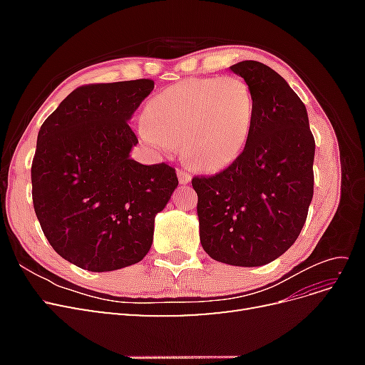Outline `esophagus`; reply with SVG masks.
I'll return each mask as SVG.
<instances>
[{"mask_svg": "<svg viewBox=\"0 0 365 365\" xmlns=\"http://www.w3.org/2000/svg\"><path fill=\"white\" fill-rule=\"evenodd\" d=\"M178 180L181 184H189L192 181V175L185 169H178Z\"/></svg>", "mask_w": 365, "mask_h": 365, "instance_id": "34e87169", "label": "esophagus"}]
</instances>
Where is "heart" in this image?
Returning a JSON list of instances; mask_svg holds the SVG:
<instances>
[{
  "instance_id": "b5f03b06",
  "label": "heart",
  "mask_w": 365,
  "mask_h": 365,
  "mask_svg": "<svg viewBox=\"0 0 365 365\" xmlns=\"http://www.w3.org/2000/svg\"><path fill=\"white\" fill-rule=\"evenodd\" d=\"M256 103L239 77H195L148 102L141 135L163 149L181 146L182 155L205 170L227 168L244 152Z\"/></svg>"
}]
</instances>
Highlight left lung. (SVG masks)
Listing matches in <instances>:
<instances>
[{
  "label": "left lung",
  "mask_w": 365,
  "mask_h": 365,
  "mask_svg": "<svg viewBox=\"0 0 365 365\" xmlns=\"http://www.w3.org/2000/svg\"><path fill=\"white\" fill-rule=\"evenodd\" d=\"M251 88L256 113L244 152L220 172L196 175L200 239L210 257L260 267L289 250L314 196L315 140L306 106L257 61L231 65Z\"/></svg>",
  "instance_id": "obj_1"
}]
</instances>
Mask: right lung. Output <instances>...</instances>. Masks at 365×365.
Wrapping results in <instances>:
<instances>
[{
	"mask_svg": "<svg viewBox=\"0 0 365 365\" xmlns=\"http://www.w3.org/2000/svg\"><path fill=\"white\" fill-rule=\"evenodd\" d=\"M153 81L76 88L43 121L31 163V197L41 228L61 257L103 272L138 263L155 215L178 185L168 163L129 157L138 143L128 120Z\"/></svg>",
	"mask_w": 365,
	"mask_h": 365,
	"instance_id": "obj_1",
	"label": "right lung"
}]
</instances>
